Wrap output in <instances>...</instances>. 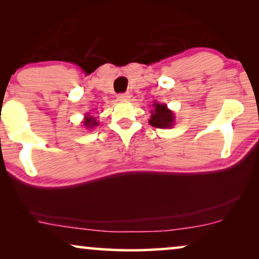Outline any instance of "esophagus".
<instances>
[{"instance_id":"1","label":"esophagus","mask_w":259,"mask_h":259,"mask_svg":"<svg viewBox=\"0 0 259 259\" xmlns=\"http://www.w3.org/2000/svg\"><path fill=\"white\" fill-rule=\"evenodd\" d=\"M130 99V94L128 93H121L118 95V100L119 101H127Z\"/></svg>"}]
</instances>
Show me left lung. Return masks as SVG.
Segmentation results:
<instances>
[{"label":"left lung","instance_id":"8db88e82","mask_svg":"<svg viewBox=\"0 0 259 259\" xmlns=\"http://www.w3.org/2000/svg\"><path fill=\"white\" fill-rule=\"evenodd\" d=\"M152 115L150 123L157 128H168L175 123V115L173 112L169 111L165 104H153V109L151 111Z\"/></svg>","mask_w":259,"mask_h":259}]
</instances>
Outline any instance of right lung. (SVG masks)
<instances>
[{
  "label": "right lung",
  "mask_w": 259,
  "mask_h": 259,
  "mask_svg": "<svg viewBox=\"0 0 259 259\" xmlns=\"http://www.w3.org/2000/svg\"><path fill=\"white\" fill-rule=\"evenodd\" d=\"M82 125L86 127V128H93V127L98 126L97 118H94L93 115H91L90 113H88L87 115H84V120H83Z\"/></svg>",
  "instance_id": "1"
}]
</instances>
